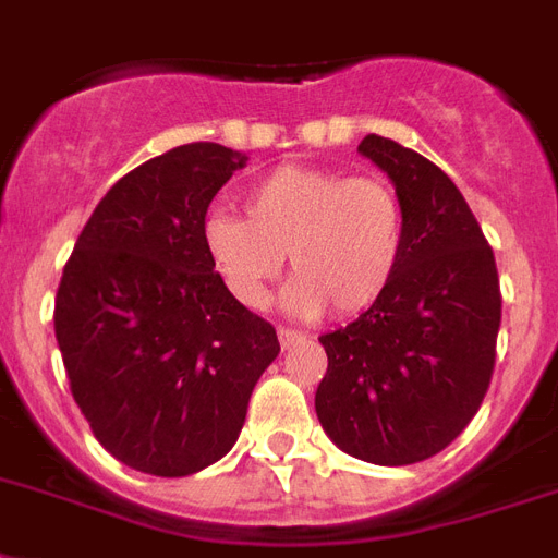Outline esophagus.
Listing matches in <instances>:
<instances>
[{"label":"esophagus","instance_id":"34e87169","mask_svg":"<svg viewBox=\"0 0 558 558\" xmlns=\"http://www.w3.org/2000/svg\"><path fill=\"white\" fill-rule=\"evenodd\" d=\"M278 339H280V348L289 350V348H295V344H301V341H306V336L298 330H289V327H278Z\"/></svg>","mask_w":558,"mask_h":558}]
</instances>
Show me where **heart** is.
<instances>
[{
    "label": "heart",
    "mask_w": 558,
    "mask_h": 558,
    "mask_svg": "<svg viewBox=\"0 0 558 558\" xmlns=\"http://www.w3.org/2000/svg\"><path fill=\"white\" fill-rule=\"evenodd\" d=\"M245 219L210 214L202 248L219 283L245 310H263L283 269L287 310L304 318L327 306L339 318L376 304L399 266L405 217L379 177L283 165L248 187Z\"/></svg>",
    "instance_id": "heart-1"
}]
</instances>
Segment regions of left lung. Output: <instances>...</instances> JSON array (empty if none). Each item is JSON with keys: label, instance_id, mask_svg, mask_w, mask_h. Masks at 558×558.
<instances>
[{"label": "left lung", "instance_id": "left-lung-1", "mask_svg": "<svg viewBox=\"0 0 558 558\" xmlns=\"http://www.w3.org/2000/svg\"><path fill=\"white\" fill-rule=\"evenodd\" d=\"M359 153L397 187L405 234L379 301L318 339L327 373L315 414L341 451L408 466L446 449L484 402L501 289L475 214L437 165L381 135Z\"/></svg>", "mask_w": 558, "mask_h": 558}]
</instances>
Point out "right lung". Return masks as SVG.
Here are the masks:
<instances>
[{"instance_id":"1","label":"right lung","mask_w":558,"mask_h":558,"mask_svg":"<svg viewBox=\"0 0 558 558\" xmlns=\"http://www.w3.org/2000/svg\"><path fill=\"white\" fill-rule=\"evenodd\" d=\"M248 156L214 142L161 153L118 179L63 269L54 336L72 397L124 466L185 477L226 458L278 332L210 269V199Z\"/></svg>"}]
</instances>
